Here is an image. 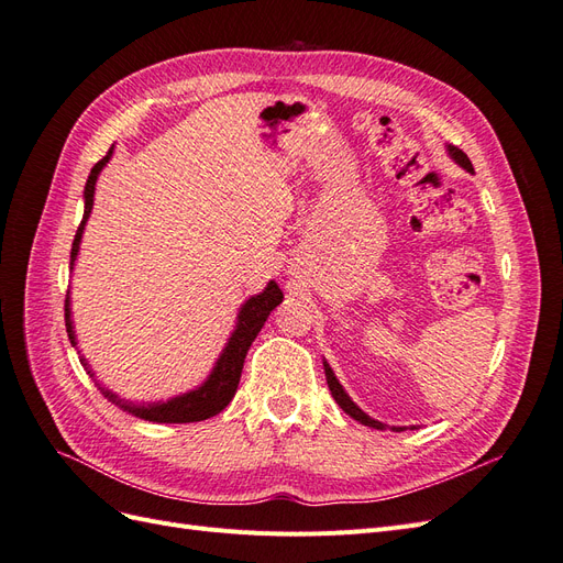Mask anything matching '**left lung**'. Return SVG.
<instances>
[{
  "mask_svg": "<svg viewBox=\"0 0 563 563\" xmlns=\"http://www.w3.org/2000/svg\"><path fill=\"white\" fill-rule=\"evenodd\" d=\"M446 152H449V157L457 164V166H463L465 172H470V174H474V168H472V162H470V157L465 155L463 150L460 147H455V145H446ZM323 373H327V383H329V389H331V395H333V399L338 401V406L343 408V411L350 416V418H354V420H360L362 424H368V428H373V430H385V424L383 422H378V420H373L371 416H366L360 406H356L352 399H350V395L347 391L343 389V385L338 383V378H335V373H333V368L323 362ZM391 430H397V432H401L404 428H391Z\"/></svg>",
  "mask_w": 563,
  "mask_h": 563,
  "instance_id": "8db88e82",
  "label": "left lung"
}]
</instances>
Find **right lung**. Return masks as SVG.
Listing matches in <instances>:
<instances>
[{
  "mask_svg": "<svg viewBox=\"0 0 563 563\" xmlns=\"http://www.w3.org/2000/svg\"><path fill=\"white\" fill-rule=\"evenodd\" d=\"M112 150L114 147H110L108 155L91 168L87 187H84V218H81V223H79L77 234H75V242H73L70 269L75 267V261H77L84 225H87V220H89L91 209H93L96 180H98L100 172H103V166L110 162ZM282 300H284V294H282V288L277 286V282H269L263 294L251 296L242 305L240 314H236V327H234L232 335L228 338L225 350L220 352L218 362L211 371V376L203 380L199 387L185 391V395H178V397L168 399V401H155V404H131V401L119 399L114 391L100 387L96 383L98 389H100V395H103L108 401H112L114 406L122 408V411H129L131 416L150 420V422H199V420H207V418L220 413L232 401L236 385H240L244 360H246V352H249L251 343L255 340V335L261 333L263 323L267 321L269 312L275 310ZM65 329H67V338H70V343L77 347V335H75V327H73V310H70V288H67V296H65ZM79 362H81L84 368L89 371V376H93V371L89 368V364H87V360H84V356H79Z\"/></svg>",
  "mask_w": 563,
  "mask_h": 563,
  "instance_id": "obj_1",
  "label": "right lung"
}]
</instances>
